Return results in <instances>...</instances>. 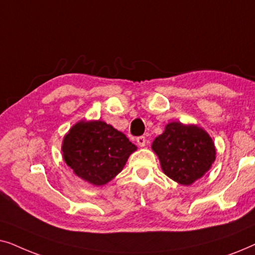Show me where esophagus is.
<instances>
[{
	"mask_svg": "<svg viewBox=\"0 0 255 255\" xmlns=\"http://www.w3.org/2000/svg\"><path fill=\"white\" fill-rule=\"evenodd\" d=\"M137 144L140 146V147H144V146L146 145V138L144 137V135H140V137L137 138Z\"/></svg>",
	"mask_w": 255,
	"mask_h": 255,
	"instance_id": "obj_1",
	"label": "esophagus"
}]
</instances>
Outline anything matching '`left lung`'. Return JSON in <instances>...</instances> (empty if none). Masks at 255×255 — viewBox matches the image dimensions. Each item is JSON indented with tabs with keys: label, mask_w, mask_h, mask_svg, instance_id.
Returning <instances> with one entry per match:
<instances>
[{
	"label": "left lung",
	"mask_w": 255,
	"mask_h": 255,
	"mask_svg": "<svg viewBox=\"0 0 255 255\" xmlns=\"http://www.w3.org/2000/svg\"><path fill=\"white\" fill-rule=\"evenodd\" d=\"M162 172L182 186L204 176L216 160L215 142L204 128L195 124L170 122L152 142Z\"/></svg>",
	"instance_id": "8db88e82"
}]
</instances>
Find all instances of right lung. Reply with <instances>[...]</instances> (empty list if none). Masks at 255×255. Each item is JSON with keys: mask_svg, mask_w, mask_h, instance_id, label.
I'll use <instances>...</instances> for the list:
<instances>
[{"mask_svg": "<svg viewBox=\"0 0 255 255\" xmlns=\"http://www.w3.org/2000/svg\"><path fill=\"white\" fill-rule=\"evenodd\" d=\"M137 146L103 121H80L62 140L64 161L80 179L104 186L123 170Z\"/></svg>", "mask_w": 255, "mask_h": 255, "instance_id": "obj_1", "label": "right lung"}]
</instances>
